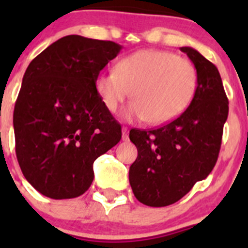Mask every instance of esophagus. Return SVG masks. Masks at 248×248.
<instances>
[{
  "mask_svg": "<svg viewBox=\"0 0 248 248\" xmlns=\"http://www.w3.org/2000/svg\"><path fill=\"white\" fill-rule=\"evenodd\" d=\"M122 134H123V140H128V128L123 126L122 128Z\"/></svg>",
  "mask_w": 248,
  "mask_h": 248,
  "instance_id": "obj_1",
  "label": "esophagus"
}]
</instances>
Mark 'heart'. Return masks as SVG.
<instances>
[{"mask_svg": "<svg viewBox=\"0 0 248 248\" xmlns=\"http://www.w3.org/2000/svg\"><path fill=\"white\" fill-rule=\"evenodd\" d=\"M198 69L187 58L161 49H140L122 58L117 72L97 76L95 89L109 111L131 95L125 118L164 125L184 113L198 89Z\"/></svg>", "mask_w": 248, "mask_h": 248, "instance_id": "b5f03b06", "label": "heart"}]
</instances>
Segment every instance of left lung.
<instances>
[{
	"label": "left lung",
	"mask_w": 248,
	"mask_h": 248,
	"mask_svg": "<svg viewBox=\"0 0 248 248\" xmlns=\"http://www.w3.org/2000/svg\"><path fill=\"white\" fill-rule=\"evenodd\" d=\"M198 69L194 99L169 124L153 129H131L138 157L129 169L134 196L144 205L163 207L184 198L217 161L229 100L216 65L191 47H181Z\"/></svg>",
	"instance_id": "8db88e82"
}]
</instances>
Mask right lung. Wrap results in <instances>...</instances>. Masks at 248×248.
<instances>
[{"label": "right lung", "instance_id": "add662e5", "mask_svg": "<svg viewBox=\"0 0 248 248\" xmlns=\"http://www.w3.org/2000/svg\"><path fill=\"white\" fill-rule=\"evenodd\" d=\"M122 46L65 36L30 63L13 111L16 155L26 180L56 200L80 196L93 163L117 145L122 126L105 108L95 79Z\"/></svg>", "mask_w": 248, "mask_h": 248}]
</instances>
